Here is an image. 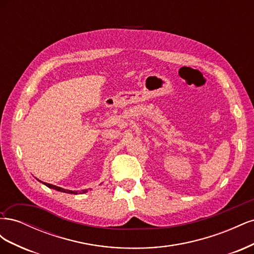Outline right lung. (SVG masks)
I'll return each mask as SVG.
<instances>
[{
    "label": "right lung",
    "instance_id": "obj_1",
    "mask_svg": "<svg viewBox=\"0 0 254 254\" xmlns=\"http://www.w3.org/2000/svg\"><path fill=\"white\" fill-rule=\"evenodd\" d=\"M40 181V180H39ZM40 182H42V181H40ZM43 184H45V186H47L48 188H50V189H54V190H59V191H64V193H67V194H82V193H87V190H81V191H77V190H64V189H63V188H59V187H56V186H53V184H50V183H45V182H42Z\"/></svg>",
    "mask_w": 254,
    "mask_h": 254
}]
</instances>
